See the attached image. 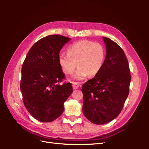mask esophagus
Wrapping results in <instances>:
<instances>
[{
    "label": "esophagus",
    "instance_id": "obj_1",
    "mask_svg": "<svg viewBox=\"0 0 149 149\" xmlns=\"http://www.w3.org/2000/svg\"><path fill=\"white\" fill-rule=\"evenodd\" d=\"M72 86H73V88L74 89H78L79 88V84L78 83H76V82H72Z\"/></svg>",
    "mask_w": 149,
    "mask_h": 149
}]
</instances>
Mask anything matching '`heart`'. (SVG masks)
I'll list each match as a JSON object with an SVG mask.
<instances>
[{
	"mask_svg": "<svg viewBox=\"0 0 149 149\" xmlns=\"http://www.w3.org/2000/svg\"><path fill=\"white\" fill-rule=\"evenodd\" d=\"M67 53L59 54L58 62L66 74H73L78 64V68L73 76L77 80H82L89 74H97L102 68L106 57V49L101 43L88 40L72 44Z\"/></svg>",
	"mask_w": 149,
	"mask_h": 149,
	"instance_id": "heart-1",
	"label": "heart"
}]
</instances>
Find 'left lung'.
<instances>
[{
    "label": "left lung",
    "mask_w": 149,
    "mask_h": 149,
    "mask_svg": "<svg viewBox=\"0 0 149 149\" xmlns=\"http://www.w3.org/2000/svg\"><path fill=\"white\" fill-rule=\"evenodd\" d=\"M106 56L102 68L82 86L83 112L90 122L104 124L123 109L129 93L131 75L123 49L110 38L103 37Z\"/></svg>",
    "instance_id": "obj_1"
}]
</instances>
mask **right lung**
<instances>
[{
    "label": "right lung",
    "mask_w": 149,
    "mask_h": 149,
    "mask_svg": "<svg viewBox=\"0 0 149 149\" xmlns=\"http://www.w3.org/2000/svg\"><path fill=\"white\" fill-rule=\"evenodd\" d=\"M70 40L60 35L41 38L31 47L22 65L20 86L24 106L40 122L59 118L73 91L71 83L60 84L65 75L58 62L61 49Z\"/></svg>",
    "instance_id": "right-lung-1"
}]
</instances>
